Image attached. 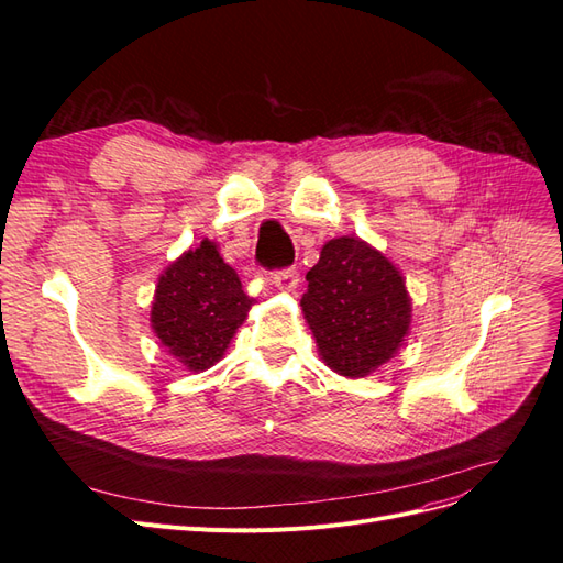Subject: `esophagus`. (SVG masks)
<instances>
[{"label": "esophagus", "mask_w": 563, "mask_h": 563, "mask_svg": "<svg viewBox=\"0 0 563 563\" xmlns=\"http://www.w3.org/2000/svg\"><path fill=\"white\" fill-rule=\"evenodd\" d=\"M272 282H275V286H279L282 291H294V288L298 286V269L296 267L277 269L275 275H272Z\"/></svg>", "instance_id": "34e87169"}]
</instances>
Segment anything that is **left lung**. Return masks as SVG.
Listing matches in <instances>:
<instances>
[{
    "mask_svg": "<svg viewBox=\"0 0 563 563\" xmlns=\"http://www.w3.org/2000/svg\"><path fill=\"white\" fill-rule=\"evenodd\" d=\"M300 305L323 364L364 378L389 362L411 327L404 277L380 251L356 236L323 244Z\"/></svg>",
    "mask_w": 563,
    "mask_h": 563,
    "instance_id": "left-lung-1",
    "label": "left lung"
}]
</instances>
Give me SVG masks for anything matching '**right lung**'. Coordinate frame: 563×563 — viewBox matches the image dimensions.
I'll list each match as a JSON object with an SVG mask.
<instances>
[{"instance_id":"1","label":"right lung","mask_w":563,"mask_h":563,"mask_svg":"<svg viewBox=\"0 0 563 563\" xmlns=\"http://www.w3.org/2000/svg\"><path fill=\"white\" fill-rule=\"evenodd\" d=\"M251 305L236 272L203 240L164 269L150 321L168 354L190 371H207L225 354Z\"/></svg>"}]
</instances>
